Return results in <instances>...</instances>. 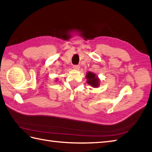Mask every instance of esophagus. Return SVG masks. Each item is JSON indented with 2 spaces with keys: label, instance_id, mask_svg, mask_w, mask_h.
Masks as SVG:
<instances>
[{
  "label": "esophagus",
  "instance_id": "obj_1",
  "mask_svg": "<svg viewBox=\"0 0 152 152\" xmlns=\"http://www.w3.org/2000/svg\"><path fill=\"white\" fill-rule=\"evenodd\" d=\"M79 67H80L79 65H73V66L74 69H79Z\"/></svg>",
  "mask_w": 152,
  "mask_h": 152
}]
</instances>
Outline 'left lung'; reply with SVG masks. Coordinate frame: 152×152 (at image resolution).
I'll use <instances>...</instances> for the list:
<instances>
[{
  "label": "left lung",
  "mask_w": 152,
  "mask_h": 152,
  "mask_svg": "<svg viewBox=\"0 0 152 152\" xmlns=\"http://www.w3.org/2000/svg\"><path fill=\"white\" fill-rule=\"evenodd\" d=\"M86 79H87L88 84L91 85L94 87H96L99 85V79L96 77V75L93 73L88 72L86 75Z\"/></svg>",
  "instance_id": "obj_1"
}]
</instances>
